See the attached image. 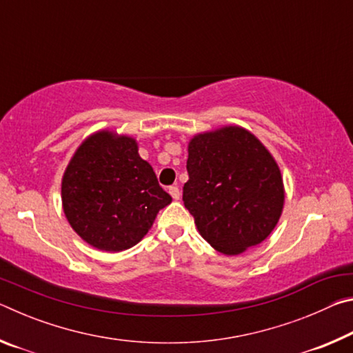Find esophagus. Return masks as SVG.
Here are the masks:
<instances>
[{"mask_svg": "<svg viewBox=\"0 0 353 353\" xmlns=\"http://www.w3.org/2000/svg\"><path fill=\"white\" fill-rule=\"evenodd\" d=\"M168 191H170V194H171L172 199L177 201L179 198H181V190H179V187H176V185H172V187H170Z\"/></svg>", "mask_w": 353, "mask_h": 353, "instance_id": "esophagus-1", "label": "esophagus"}]
</instances>
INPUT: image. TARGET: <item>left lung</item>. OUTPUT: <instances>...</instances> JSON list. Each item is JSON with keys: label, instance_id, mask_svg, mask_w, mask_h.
<instances>
[{"label": "left lung", "instance_id": "left-lung-1", "mask_svg": "<svg viewBox=\"0 0 353 353\" xmlns=\"http://www.w3.org/2000/svg\"><path fill=\"white\" fill-rule=\"evenodd\" d=\"M183 204L202 238L238 255L260 244L282 214L285 191L270 151L249 130L225 126L188 145Z\"/></svg>", "mask_w": 353, "mask_h": 353}]
</instances>
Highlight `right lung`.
I'll return each instance as SVG.
<instances>
[{
    "mask_svg": "<svg viewBox=\"0 0 353 353\" xmlns=\"http://www.w3.org/2000/svg\"><path fill=\"white\" fill-rule=\"evenodd\" d=\"M172 199L130 137L101 130L77 148L62 179V205L83 241L105 252L135 246Z\"/></svg>",
    "mask_w": 353,
    "mask_h": 353,
    "instance_id": "right-lung-1",
    "label": "right lung"
}]
</instances>
